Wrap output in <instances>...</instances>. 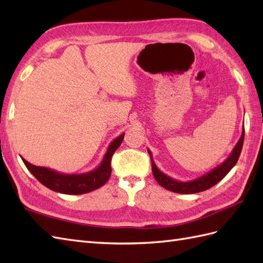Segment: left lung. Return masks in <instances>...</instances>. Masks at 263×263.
Returning <instances> with one entry per match:
<instances>
[{"label": "left lung", "mask_w": 263, "mask_h": 263, "mask_svg": "<svg viewBox=\"0 0 263 263\" xmlns=\"http://www.w3.org/2000/svg\"><path fill=\"white\" fill-rule=\"evenodd\" d=\"M243 141H244V127L242 131V136L239 138L238 142L236 143V146L234 147L232 154L228 156V158L224 161V163L218 165L214 170H211L209 173H206V174L195 178V180L187 181V182H181V181L174 180V178L170 177L168 175H166L165 173L158 170V167L156 166L155 161L153 160L152 152L148 149V153L150 155V157H152L153 174L160 186L165 187L166 190H170L172 192L182 193V194H191V193L205 191V190L212 187L215 184L221 181L222 178L230 173V171L233 168V167L236 165L239 155H241V152H242Z\"/></svg>", "instance_id": "8db88e82"}]
</instances>
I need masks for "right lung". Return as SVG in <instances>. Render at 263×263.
<instances>
[{"label":"right lung","instance_id":"add662e5","mask_svg":"<svg viewBox=\"0 0 263 263\" xmlns=\"http://www.w3.org/2000/svg\"><path fill=\"white\" fill-rule=\"evenodd\" d=\"M124 133L114 139L105 153L102 163L97 168L82 174H62L47 167L35 166L22 158L26 167L43 185L55 192L64 194H83L103 186L110 176V159L115 150L121 146Z\"/></svg>","mask_w":263,"mask_h":263}]
</instances>
